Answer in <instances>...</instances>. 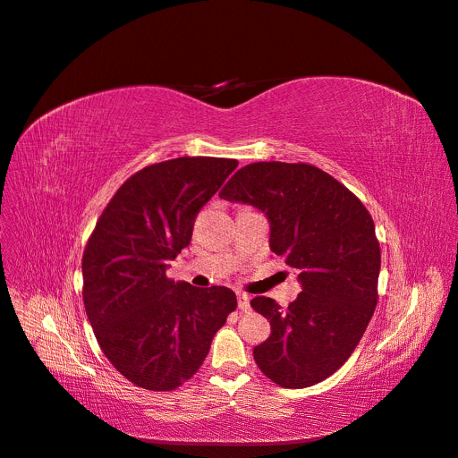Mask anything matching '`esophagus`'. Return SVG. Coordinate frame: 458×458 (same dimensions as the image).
I'll return each instance as SVG.
<instances>
[{
	"label": "esophagus",
	"instance_id": "1",
	"mask_svg": "<svg viewBox=\"0 0 458 458\" xmlns=\"http://www.w3.org/2000/svg\"><path fill=\"white\" fill-rule=\"evenodd\" d=\"M237 306H239V310L249 311L250 310V297L247 293H237Z\"/></svg>",
	"mask_w": 458,
	"mask_h": 458
}]
</instances>
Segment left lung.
<instances>
[{
	"instance_id": "8db88e82",
	"label": "left lung",
	"mask_w": 458,
	"mask_h": 458,
	"mask_svg": "<svg viewBox=\"0 0 458 458\" xmlns=\"http://www.w3.org/2000/svg\"><path fill=\"white\" fill-rule=\"evenodd\" d=\"M219 197L252 204L271 223V250L299 271L301 295L280 308L250 306L271 335L254 347L261 373L282 388H308L338 371L356 349L378 301L380 245L360 199L308 163H250Z\"/></svg>"
}]
</instances>
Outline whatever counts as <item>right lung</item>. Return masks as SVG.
Instances as JSON below:
<instances>
[{"label":"right lung","mask_w":458,"mask_h":458,"mask_svg":"<svg viewBox=\"0 0 458 458\" xmlns=\"http://www.w3.org/2000/svg\"><path fill=\"white\" fill-rule=\"evenodd\" d=\"M237 159L176 157L140 168L118 187L83 250V304L96 340L135 386L176 390L199 371L237 308L223 285L202 290L166 276L191 242L199 211Z\"/></svg>","instance_id":"add662e5"}]
</instances>
